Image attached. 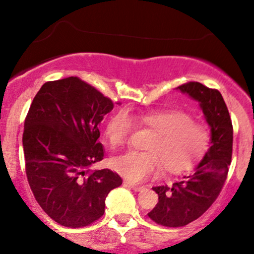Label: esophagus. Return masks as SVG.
I'll list each match as a JSON object with an SVG mask.
<instances>
[{
    "mask_svg": "<svg viewBox=\"0 0 254 254\" xmlns=\"http://www.w3.org/2000/svg\"><path fill=\"white\" fill-rule=\"evenodd\" d=\"M125 184H127V186H130L131 189H132L133 191H142L144 190V186H141V185H136V184H132V183H129V182H125Z\"/></svg>",
    "mask_w": 254,
    "mask_h": 254,
    "instance_id": "esophagus-1",
    "label": "esophagus"
}]
</instances>
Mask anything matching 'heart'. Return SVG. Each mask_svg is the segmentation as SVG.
<instances>
[{
	"label": "heart",
	"mask_w": 254,
	"mask_h": 254,
	"mask_svg": "<svg viewBox=\"0 0 254 254\" xmlns=\"http://www.w3.org/2000/svg\"><path fill=\"white\" fill-rule=\"evenodd\" d=\"M135 119L155 132L147 145L149 151H127L111 160L113 170L131 182L156 176L161 167L167 173H184L196 166L210 148L209 127L193 122L185 111H150L138 113ZM132 127L133 121L127 111L113 115L105 127L110 147L116 149L125 144Z\"/></svg>",
	"instance_id": "obj_1"
}]
</instances>
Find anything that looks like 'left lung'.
Instances as JSON below:
<instances>
[{
    "mask_svg": "<svg viewBox=\"0 0 254 254\" xmlns=\"http://www.w3.org/2000/svg\"><path fill=\"white\" fill-rule=\"evenodd\" d=\"M199 101L211 127V147L191 173L172 186H156L159 202L148 216L170 228L184 227L208 210L222 191L233 153V125L228 109L217 89L190 81L178 87Z\"/></svg>",
    "mask_w": 254,
    "mask_h": 254,
    "instance_id": "left-lung-1",
    "label": "left lung"
}]
</instances>
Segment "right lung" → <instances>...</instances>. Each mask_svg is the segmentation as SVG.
I'll return each mask as SVG.
<instances>
[{
  "instance_id": "right-lung-1",
  "label": "right lung",
  "mask_w": 254,
  "mask_h": 254,
  "mask_svg": "<svg viewBox=\"0 0 254 254\" xmlns=\"http://www.w3.org/2000/svg\"><path fill=\"white\" fill-rule=\"evenodd\" d=\"M113 109L101 92L71 76L48 81L25 119V170L34 198L57 223L81 228L99 220L105 199L122 185L107 168L89 170L104 159L99 123Z\"/></svg>"
}]
</instances>
